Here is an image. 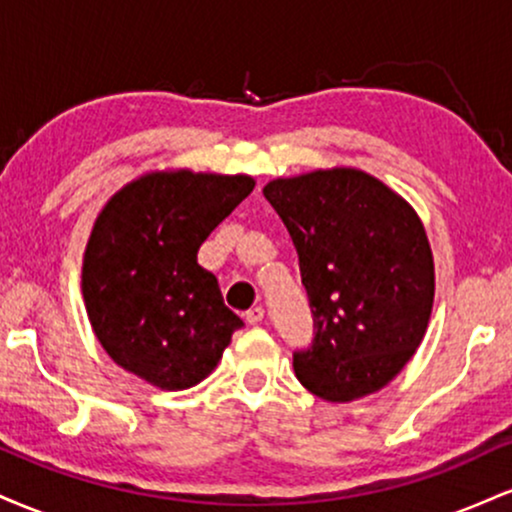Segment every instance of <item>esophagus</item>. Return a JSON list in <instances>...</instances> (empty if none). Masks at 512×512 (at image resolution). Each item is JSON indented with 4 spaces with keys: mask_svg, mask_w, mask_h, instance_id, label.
Listing matches in <instances>:
<instances>
[{
    "mask_svg": "<svg viewBox=\"0 0 512 512\" xmlns=\"http://www.w3.org/2000/svg\"><path fill=\"white\" fill-rule=\"evenodd\" d=\"M245 320H248V325H260V322L264 320L262 305H252L248 313H245Z\"/></svg>",
    "mask_w": 512,
    "mask_h": 512,
    "instance_id": "esophagus-1",
    "label": "esophagus"
}]
</instances>
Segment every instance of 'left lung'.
I'll use <instances>...</instances> for the list:
<instances>
[{
    "mask_svg": "<svg viewBox=\"0 0 512 512\" xmlns=\"http://www.w3.org/2000/svg\"><path fill=\"white\" fill-rule=\"evenodd\" d=\"M296 245L313 342L293 351L298 380L327 402L380 390L424 339L433 255L416 211L354 168L315 170L264 187Z\"/></svg>",
    "mask_w": 512,
    "mask_h": 512,
    "instance_id": "8db88e82",
    "label": "left lung"
}]
</instances>
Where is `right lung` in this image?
<instances>
[{"label":"right lung","mask_w":512,"mask_h":512,"mask_svg":"<svg viewBox=\"0 0 512 512\" xmlns=\"http://www.w3.org/2000/svg\"><path fill=\"white\" fill-rule=\"evenodd\" d=\"M252 187L248 175L151 173L105 204L81 291L117 366L161 390H187L216 368L243 320L197 264V250Z\"/></svg>","instance_id":"obj_1"}]
</instances>
